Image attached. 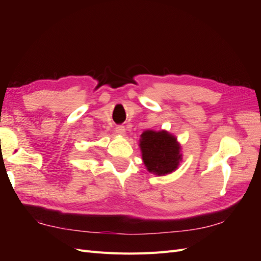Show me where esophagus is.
Segmentation results:
<instances>
[{"label":"esophagus","instance_id":"esophagus-1","mask_svg":"<svg viewBox=\"0 0 261 261\" xmlns=\"http://www.w3.org/2000/svg\"><path fill=\"white\" fill-rule=\"evenodd\" d=\"M115 132L117 134H120V135H124V134L126 133V129H125V127H124L123 125H117L116 127H115Z\"/></svg>","mask_w":261,"mask_h":261}]
</instances>
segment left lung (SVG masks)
Segmentation results:
<instances>
[{"instance_id": "8db88e82", "label": "left lung", "mask_w": 261, "mask_h": 261, "mask_svg": "<svg viewBox=\"0 0 261 261\" xmlns=\"http://www.w3.org/2000/svg\"><path fill=\"white\" fill-rule=\"evenodd\" d=\"M139 146L148 171L156 175H164L174 171L181 160L176 138L164 130L144 132Z\"/></svg>"}]
</instances>
